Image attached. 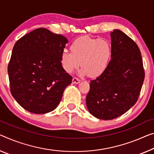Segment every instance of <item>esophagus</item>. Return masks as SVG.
<instances>
[{
    "label": "esophagus",
    "instance_id": "1",
    "mask_svg": "<svg viewBox=\"0 0 154 154\" xmlns=\"http://www.w3.org/2000/svg\"><path fill=\"white\" fill-rule=\"evenodd\" d=\"M80 82V80L79 79H77V78H75V77L73 78V80H72V82H73V83H74V84H79Z\"/></svg>",
    "mask_w": 154,
    "mask_h": 154
}]
</instances>
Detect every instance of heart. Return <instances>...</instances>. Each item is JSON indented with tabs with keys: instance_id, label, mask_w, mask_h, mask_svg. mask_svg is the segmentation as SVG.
<instances>
[{
	"instance_id": "1",
	"label": "heart",
	"mask_w": 154,
	"mask_h": 154,
	"mask_svg": "<svg viewBox=\"0 0 154 154\" xmlns=\"http://www.w3.org/2000/svg\"><path fill=\"white\" fill-rule=\"evenodd\" d=\"M70 52L64 51L60 56L63 69L72 74L79 68L81 74L91 78L100 76L107 69L112 56V47L107 41L82 36L75 39L70 46Z\"/></svg>"
}]
</instances>
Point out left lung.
<instances>
[{"instance_id":"8db88e82","label":"left lung","mask_w":154,"mask_h":154,"mask_svg":"<svg viewBox=\"0 0 154 154\" xmlns=\"http://www.w3.org/2000/svg\"><path fill=\"white\" fill-rule=\"evenodd\" d=\"M112 56L108 67L91 80L87 95L89 112L97 118L112 120L127 112L138 100L145 70L138 45L119 29L111 32Z\"/></svg>"}]
</instances>
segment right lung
Wrapping results in <instances>:
<instances>
[{"instance_id": "right-lung-1", "label": "right lung", "mask_w": 154, "mask_h": 154, "mask_svg": "<svg viewBox=\"0 0 154 154\" xmlns=\"http://www.w3.org/2000/svg\"><path fill=\"white\" fill-rule=\"evenodd\" d=\"M68 40L38 28L16 41L8 70L11 95L28 112L55 109L72 76L65 72L60 56Z\"/></svg>"}]
</instances>
